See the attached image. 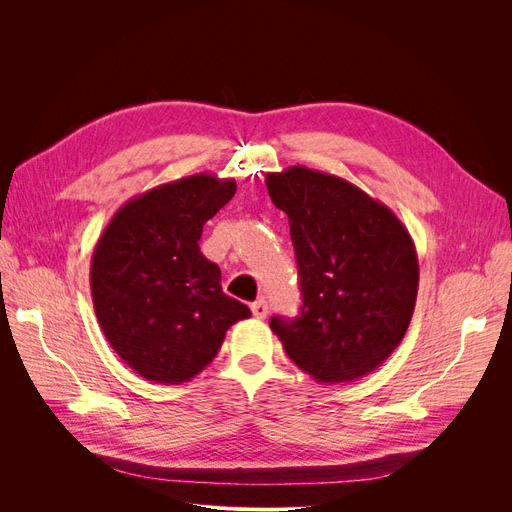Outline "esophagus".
I'll use <instances>...</instances> for the list:
<instances>
[{"label":"esophagus","mask_w":512,"mask_h":512,"mask_svg":"<svg viewBox=\"0 0 512 512\" xmlns=\"http://www.w3.org/2000/svg\"><path fill=\"white\" fill-rule=\"evenodd\" d=\"M251 311H253V315H255L257 319H265L267 313H270V307H267V301H265V299H259V301H255V303L251 305Z\"/></svg>","instance_id":"obj_1"}]
</instances>
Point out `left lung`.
I'll use <instances>...</instances> for the list:
<instances>
[{"label": "left lung", "instance_id": "obj_1", "mask_svg": "<svg viewBox=\"0 0 512 512\" xmlns=\"http://www.w3.org/2000/svg\"><path fill=\"white\" fill-rule=\"evenodd\" d=\"M265 184L288 215L303 292L301 313L272 317L270 328L315 382H357L407 334L419 290L415 242L390 207L334 174L290 166Z\"/></svg>", "mask_w": 512, "mask_h": 512}]
</instances>
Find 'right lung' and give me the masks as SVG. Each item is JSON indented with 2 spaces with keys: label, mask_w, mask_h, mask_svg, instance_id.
<instances>
[{
  "label": "right lung",
  "mask_w": 512,
  "mask_h": 512,
  "mask_svg": "<svg viewBox=\"0 0 512 512\" xmlns=\"http://www.w3.org/2000/svg\"><path fill=\"white\" fill-rule=\"evenodd\" d=\"M234 193V178L207 172L159 184L126 201L97 240L91 297L99 328L149 382H191L218 355L228 328L251 317L199 251L205 222Z\"/></svg>",
  "instance_id": "obj_1"
}]
</instances>
